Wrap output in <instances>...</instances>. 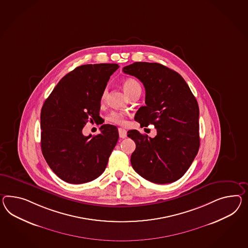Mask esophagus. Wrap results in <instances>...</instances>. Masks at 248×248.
Masks as SVG:
<instances>
[{
	"label": "esophagus",
	"mask_w": 248,
	"mask_h": 248,
	"mask_svg": "<svg viewBox=\"0 0 248 248\" xmlns=\"http://www.w3.org/2000/svg\"><path fill=\"white\" fill-rule=\"evenodd\" d=\"M119 135H120V138L121 139H125L127 137V130H125L124 128H119Z\"/></svg>",
	"instance_id": "obj_1"
}]
</instances>
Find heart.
I'll return each instance as SVG.
<instances>
[{
    "label": "heart",
    "mask_w": 248,
    "mask_h": 248,
    "mask_svg": "<svg viewBox=\"0 0 248 248\" xmlns=\"http://www.w3.org/2000/svg\"><path fill=\"white\" fill-rule=\"evenodd\" d=\"M122 87L128 96H132L135 93H141V85L134 78L124 79L122 82ZM107 96H108V89L103 90L102 97H101L102 102L106 101ZM108 121L115 123V124H118V125H124L126 123V118H125L124 113L118 112V111H113L108 115Z\"/></svg>",
    "instance_id": "obj_1"
}]
</instances>
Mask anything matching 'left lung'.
Returning a JSON list of instances; mask_svg holds the SVG:
<instances>
[{
    "instance_id": "8db88e82",
    "label": "left lung",
    "mask_w": 248,
    "mask_h": 248,
    "mask_svg": "<svg viewBox=\"0 0 248 248\" xmlns=\"http://www.w3.org/2000/svg\"><path fill=\"white\" fill-rule=\"evenodd\" d=\"M123 72L140 79L146 89V106L140 107L135 120L141 127L153 124L157 131L154 139L136 129L127 131L136 143L132 167L155 184L173 183L187 171L199 151L197 101L184 78L163 64L136 62Z\"/></svg>"
}]
</instances>
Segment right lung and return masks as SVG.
Instances as JSON below:
<instances>
[{
	"mask_svg": "<svg viewBox=\"0 0 248 248\" xmlns=\"http://www.w3.org/2000/svg\"><path fill=\"white\" fill-rule=\"evenodd\" d=\"M118 64H83L65 75L45 101L40 114L41 150L51 170L68 184L88 183L105 170L119 140L104 124L88 137L83 128L100 121L101 97Z\"/></svg>",
	"mask_w": 248,
	"mask_h": 248,
	"instance_id": "right-lung-1",
	"label": "right lung"
}]
</instances>
